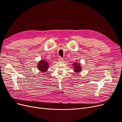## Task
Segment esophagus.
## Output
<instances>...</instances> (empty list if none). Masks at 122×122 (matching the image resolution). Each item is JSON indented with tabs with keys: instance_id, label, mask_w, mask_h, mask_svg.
<instances>
[{
	"instance_id": "esophagus-1",
	"label": "esophagus",
	"mask_w": 122,
	"mask_h": 122,
	"mask_svg": "<svg viewBox=\"0 0 122 122\" xmlns=\"http://www.w3.org/2000/svg\"><path fill=\"white\" fill-rule=\"evenodd\" d=\"M58 61H63V58H62L61 57H60L58 58Z\"/></svg>"
}]
</instances>
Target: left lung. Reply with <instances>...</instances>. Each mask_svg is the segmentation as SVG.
Masks as SVG:
<instances>
[{
  "label": "left lung",
  "mask_w": 122,
  "mask_h": 122,
  "mask_svg": "<svg viewBox=\"0 0 122 122\" xmlns=\"http://www.w3.org/2000/svg\"><path fill=\"white\" fill-rule=\"evenodd\" d=\"M74 70V72L76 73H79L81 71V67L80 65L79 64V62H75V63L73 64Z\"/></svg>",
  "instance_id": "left-lung-1"
}]
</instances>
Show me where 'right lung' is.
I'll return each instance as SVG.
<instances>
[{
	"instance_id": "add662e5",
	"label": "right lung",
	"mask_w": 122,
	"mask_h": 122,
	"mask_svg": "<svg viewBox=\"0 0 122 122\" xmlns=\"http://www.w3.org/2000/svg\"><path fill=\"white\" fill-rule=\"evenodd\" d=\"M37 68H38V70H40V71L42 72V73L45 72L49 68L48 62L45 60H41V61L38 62Z\"/></svg>"
}]
</instances>
